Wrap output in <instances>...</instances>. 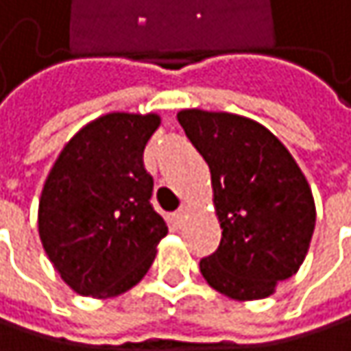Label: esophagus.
<instances>
[{
  "label": "esophagus",
  "instance_id": "esophagus-1",
  "mask_svg": "<svg viewBox=\"0 0 351 351\" xmlns=\"http://www.w3.org/2000/svg\"><path fill=\"white\" fill-rule=\"evenodd\" d=\"M186 217H189V205H180L178 211H175V215H173V221L176 226H182Z\"/></svg>",
  "mask_w": 351,
  "mask_h": 351
}]
</instances>
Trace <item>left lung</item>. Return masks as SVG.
I'll return each instance as SVG.
<instances>
[{
    "mask_svg": "<svg viewBox=\"0 0 351 351\" xmlns=\"http://www.w3.org/2000/svg\"><path fill=\"white\" fill-rule=\"evenodd\" d=\"M211 171L219 247L203 278L236 301L266 299L301 268L315 230L311 186L285 144L262 123L226 111L176 113Z\"/></svg>",
    "mask_w": 351,
    "mask_h": 351,
    "instance_id": "left-lung-1",
    "label": "left lung"
}]
</instances>
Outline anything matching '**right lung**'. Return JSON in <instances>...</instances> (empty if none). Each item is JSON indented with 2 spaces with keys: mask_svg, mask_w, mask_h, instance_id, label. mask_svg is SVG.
Instances as JSON below:
<instances>
[{
  "mask_svg": "<svg viewBox=\"0 0 351 351\" xmlns=\"http://www.w3.org/2000/svg\"><path fill=\"white\" fill-rule=\"evenodd\" d=\"M156 113L113 111L89 121L62 148L38 205L42 247L79 295L109 299L136 287L169 234L152 209L144 148Z\"/></svg>",
  "mask_w": 351,
  "mask_h": 351,
  "instance_id": "obj_1",
  "label": "right lung"
}]
</instances>
